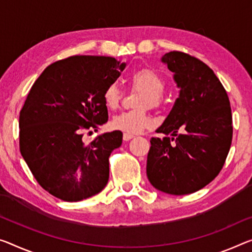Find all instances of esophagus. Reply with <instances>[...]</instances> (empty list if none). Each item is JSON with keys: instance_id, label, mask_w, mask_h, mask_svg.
Segmentation results:
<instances>
[{"instance_id": "34e87169", "label": "esophagus", "mask_w": 252, "mask_h": 252, "mask_svg": "<svg viewBox=\"0 0 252 252\" xmlns=\"http://www.w3.org/2000/svg\"><path fill=\"white\" fill-rule=\"evenodd\" d=\"M133 137H134V135L133 134H128V133H125V134H124V136H123L124 141H129V139H131Z\"/></svg>"}]
</instances>
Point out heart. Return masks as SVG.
<instances>
[{
  "label": "heart",
  "mask_w": 252,
  "mask_h": 252,
  "mask_svg": "<svg viewBox=\"0 0 252 252\" xmlns=\"http://www.w3.org/2000/svg\"><path fill=\"white\" fill-rule=\"evenodd\" d=\"M131 87L142 91L137 100V109L126 110L119 113L111 119L114 129L125 131L128 134L138 133L139 130L150 125L151 118L148 113L149 106L158 109L163 104V91L165 81L160 73L152 68H139L134 71L129 77ZM122 99L121 89L116 83H111L103 91V101L109 109H116Z\"/></svg>",
  "instance_id": "heart-1"
}]
</instances>
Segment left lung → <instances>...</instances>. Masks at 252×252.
Masks as SVG:
<instances>
[{
    "mask_svg": "<svg viewBox=\"0 0 252 252\" xmlns=\"http://www.w3.org/2000/svg\"><path fill=\"white\" fill-rule=\"evenodd\" d=\"M162 62L175 73L180 92L157 129L165 137L151 138L146 173L158 190L187 195L214 180L225 163L233 135L230 100L213 69L197 57L173 50Z\"/></svg>",
    "mask_w": 252,
    "mask_h": 252,
    "instance_id": "left-lung-1",
    "label": "left lung"
}]
</instances>
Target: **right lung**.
I'll return each mask as SVG.
<instances>
[{
	"label": "right lung",
	"instance_id": "1",
	"mask_svg": "<svg viewBox=\"0 0 252 252\" xmlns=\"http://www.w3.org/2000/svg\"><path fill=\"white\" fill-rule=\"evenodd\" d=\"M125 66L109 56H69L46 67L30 89L19 117V144L50 195L79 202L106 187L109 157L123 133L100 134L88 144L83 135L107 123L103 91Z\"/></svg>",
	"mask_w": 252,
	"mask_h": 252
}]
</instances>
